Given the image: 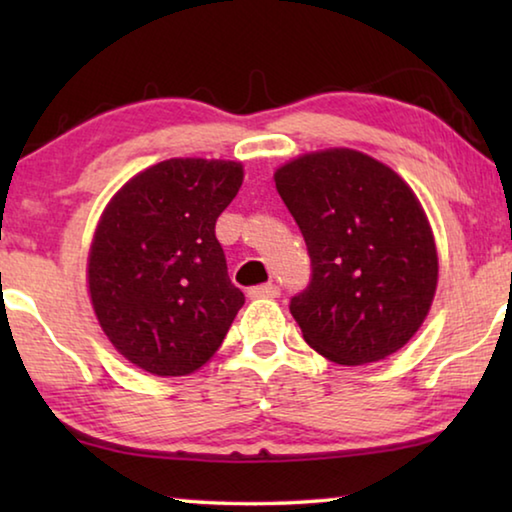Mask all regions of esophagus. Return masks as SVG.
Segmentation results:
<instances>
[{
	"instance_id": "obj_1",
	"label": "esophagus",
	"mask_w": 512,
	"mask_h": 512,
	"mask_svg": "<svg viewBox=\"0 0 512 512\" xmlns=\"http://www.w3.org/2000/svg\"><path fill=\"white\" fill-rule=\"evenodd\" d=\"M277 296H280V287H277V284H271V282L248 289V298H253V300H257V298H277Z\"/></svg>"
}]
</instances>
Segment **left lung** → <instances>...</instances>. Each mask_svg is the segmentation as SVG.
<instances>
[{
    "label": "left lung",
    "mask_w": 512,
    "mask_h": 512,
    "mask_svg": "<svg viewBox=\"0 0 512 512\" xmlns=\"http://www.w3.org/2000/svg\"><path fill=\"white\" fill-rule=\"evenodd\" d=\"M273 180L311 257V284L291 300L302 339L339 366L404 348L438 287L436 239L409 183L345 146L302 153Z\"/></svg>",
    "instance_id": "1"
}]
</instances>
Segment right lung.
<instances>
[{
    "label": "right lung",
    "instance_id": "obj_1",
    "mask_svg": "<svg viewBox=\"0 0 512 512\" xmlns=\"http://www.w3.org/2000/svg\"><path fill=\"white\" fill-rule=\"evenodd\" d=\"M244 183L235 160L171 158L135 173L103 207L88 255L103 334L158 377L203 368L228 334L241 293L214 235Z\"/></svg>",
    "mask_w": 512,
    "mask_h": 512
}]
</instances>
